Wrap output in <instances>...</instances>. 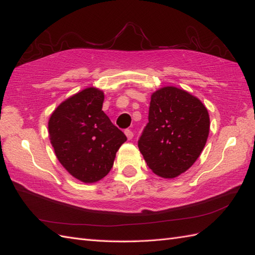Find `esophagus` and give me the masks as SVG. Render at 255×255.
<instances>
[{
    "label": "esophagus",
    "mask_w": 255,
    "mask_h": 255,
    "mask_svg": "<svg viewBox=\"0 0 255 255\" xmlns=\"http://www.w3.org/2000/svg\"><path fill=\"white\" fill-rule=\"evenodd\" d=\"M125 134L127 136L128 140H130V139L133 138V132L130 130V129H126V130H125Z\"/></svg>",
    "instance_id": "esophagus-1"
}]
</instances>
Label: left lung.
<instances>
[{
    "label": "left lung",
    "mask_w": 255,
    "mask_h": 255,
    "mask_svg": "<svg viewBox=\"0 0 255 255\" xmlns=\"http://www.w3.org/2000/svg\"><path fill=\"white\" fill-rule=\"evenodd\" d=\"M148 121L138 147L150 169L166 178L188 170L207 141V108L186 91L166 86L151 95Z\"/></svg>",
    "instance_id": "obj_1"
}]
</instances>
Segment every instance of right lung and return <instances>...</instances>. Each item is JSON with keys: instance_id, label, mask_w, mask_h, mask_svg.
I'll return each instance as SVG.
<instances>
[{"instance_id": "obj_1", "label": "right lung", "mask_w": 255, "mask_h": 255, "mask_svg": "<svg viewBox=\"0 0 255 255\" xmlns=\"http://www.w3.org/2000/svg\"><path fill=\"white\" fill-rule=\"evenodd\" d=\"M104 93L89 88L59 105L48 123L59 162L70 174L94 183L110 173L125 133L102 111Z\"/></svg>"}]
</instances>
